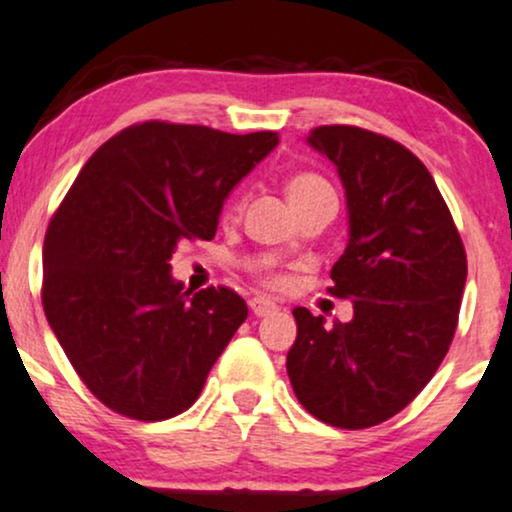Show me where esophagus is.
Returning <instances> with one entry per match:
<instances>
[{"label": "esophagus", "instance_id": "obj_1", "mask_svg": "<svg viewBox=\"0 0 512 512\" xmlns=\"http://www.w3.org/2000/svg\"><path fill=\"white\" fill-rule=\"evenodd\" d=\"M250 310H252V315H255V317H269V315H274L276 310H279V305L272 303V300L260 298V295H257V298L250 300Z\"/></svg>", "mask_w": 512, "mask_h": 512}]
</instances>
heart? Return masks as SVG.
I'll list each match as a JSON object with an SVG mask.
<instances>
[{"label":"heart","mask_w":512,"mask_h":512,"mask_svg":"<svg viewBox=\"0 0 512 512\" xmlns=\"http://www.w3.org/2000/svg\"><path fill=\"white\" fill-rule=\"evenodd\" d=\"M322 188H329V183H326L324 178H319L317 174H295V176L288 178V183H286L288 200L310 195V193H315V190H322ZM226 214H231V209H226ZM260 281L264 283V286L274 288V291H279V288H286V283H288L286 276L279 274V272H262Z\"/></svg>","instance_id":"1"}]
</instances>
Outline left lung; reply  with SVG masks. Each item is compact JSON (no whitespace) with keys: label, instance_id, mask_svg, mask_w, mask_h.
I'll return each mask as SVG.
<instances>
[{"label":"left lung","instance_id":"obj_1","mask_svg":"<svg viewBox=\"0 0 512 512\" xmlns=\"http://www.w3.org/2000/svg\"><path fill=\"white\" fill-rule=\"evenodd\" d=\"M336 164L350 240L331 267L350 322L324 324L295 307L298 338L286 369L295 398L319 422L367 429L417 398L458 329L467 255L432 174L405 145L357 126H319L307 138Z\"/></svg>","mask_w":512,"mask_h":512}]
</instances>
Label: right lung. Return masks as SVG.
Segmentation results:
<instances>
[{
  "label": "right lung",
  "instance_id": "right-lung-1",
  "mask_svg": "<svg viewBox=\"0 0 512 512\" xmlns=\"http://www.w3.org/2000/svg\"><path fill=\"white\" fill-rule=\"evenodd\" d=\"M276 145L274 131L143 121L80 169L47 226L42 307L109 410L162 422L200 396L248 305L226 286L183 291L171 255L183 240L214 238L226 195Z\"/></svg>",
  "mask_w": 512,
  "mask_h": 512
}]
</instances>
